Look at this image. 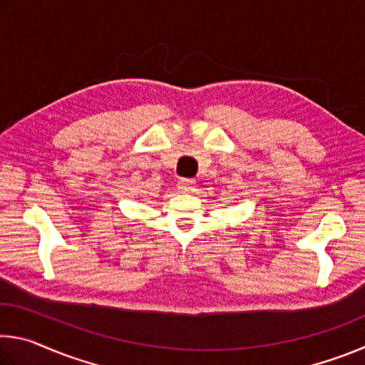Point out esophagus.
Here are the masks:
<instances>
[{"label":"esophagus","mask_w":365,"mask_h":365,"mask_svg":"<svg viewBox=\"0 0 365 365\" xmlns=\"http://www.w3.org/2000/svg\"><path fill=\"white\" fill-rule=\"evenodd\" d=\"M177 187H178V190L183 191V193H188V191L195 190L196 183H195V180H191V178H182V180L178 182Z\"/></svg>","instance_id":"esophagus-1"}]
</instances>
